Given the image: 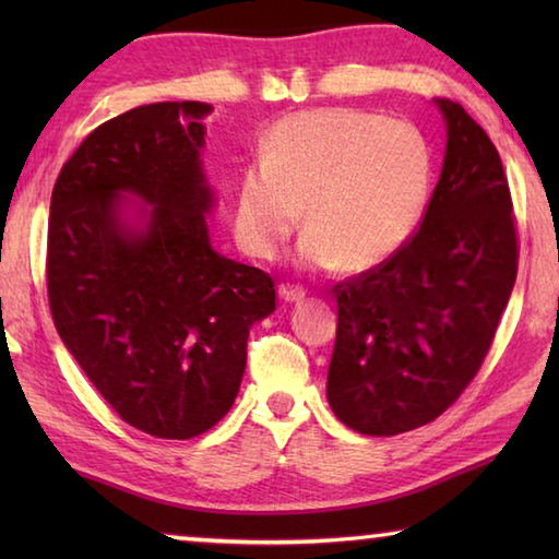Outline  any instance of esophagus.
<instances>
[{
    "label": "esophagus",
    "instance_id": "obj_1",
    "mask_svg": "<svg viewBox=\"0 0 559 559\" xmlns=\"http://www.w3.org/2000/svg\"><path fill=\"white\" fill-rule=\"evenodd\" d=\"M278 296L286 302H300L302 298H306V290H302L300 286H290V283H281Z\"/></svg>",
    "mask_w": 559,
    "mask_h": 559
}]
</instances>
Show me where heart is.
<instances>
[{"mask_svg":"<svg viewBox=\"0 0 559 559\" xmlns=\"http://www.w3.org/2000/svg\"><path fill=\"white\" fill-rule=\"evenodd\" d=\"M431 177V145L409 120L359 108L293 112L236 179V241L253 259H273L302 210L306 266L374 269L412 239Z\"/></svg>","mask_w":559,"mask_h":559,"instance_id":"heart-1","label":"heart"}]
</instances>
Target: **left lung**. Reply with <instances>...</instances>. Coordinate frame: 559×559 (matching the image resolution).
<instances>
[{
  "label": "left lung",
  "mask_w": 559,
  "mask_h": 559,
  "mask_svg": "<svg viewBox=\"0 0 559 559\" xmlns=\"http://www.w3.org/2000/svg\"><path fill=\"white\" fill-rule=\"evenodd\" d=\"M447 157L419 229L333 288L328 402L367 437L424 427L459 400L493 343L518 273V231L496 145L461 103L437 100Z\"/></svg>",
  "instance_id": "obj_1"
}]
</instances>
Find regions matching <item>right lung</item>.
Wrapping results in <instances>:
<instances>
[{"mask_svg": "<svg viewBox=\"0 0 559 559\" xmlns=\"http://www.w3.org/2000/svg\"><path fill=\"white\" fill-rule=\"evenodd\" d=\"M200 100L150 103L103 122L66 159L51 194L46 288L63 345L122 421L192 439L231 409L246 340L276 310L266 271L210 243ZM128 191L148 224L121 219Z\"/></svg>", "mask_w": 559, "mask_h": 559, "instance_id": "right-lung-1", "label": "right lung"}]
</instances>
